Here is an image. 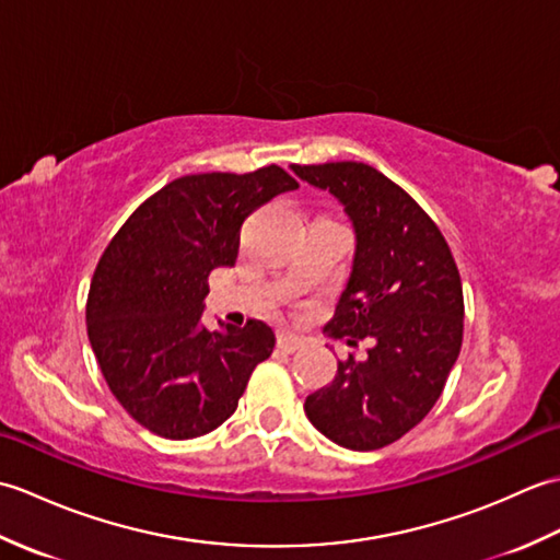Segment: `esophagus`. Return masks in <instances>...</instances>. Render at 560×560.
I'll list each match as a JSON object with an SVG mask.
<instances>
[{"instance_id": "esophagus-1", "label": "esophagus", "mask_w": 560, "mask_h": 560, "mask_svg": "<svg viewBox=\"0 0 560 560\" xmlns=\"http://www.w3.org/2000/svg\"><path fill=\"white\" fill-rule=\"evenodd\" d=\"M277 347L283 353H293V351H299L303 347V339L295 337V335H289V331H281V335L277 337Z\"/></svg>"}]
</instances>
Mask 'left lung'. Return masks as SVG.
I'll return each instance as SVG.
<instances>
[{
    "instance_id": "8db88e82",
    "label": "left lung",
    "mask_w": 560,
    "mask_h": 560,
    "mask_svg": "<svg viewBox=\"0 0 560 560\" xmlns=\"http://www.w3.org/2000/svg\"><path fill=\"white\" fill-rule=\"evenodd\" d=\"M301 180L329 189L355 231L347 289L327 329L349 347L371 337L305 399L319 433L349 450H380L409 433L443 395L462 349V279L433 219L373 165L339 161L291 165Z\"/></svg>"
}]
</instances>
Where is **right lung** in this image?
Returning a JSON list of instances; mask_svg holds the SVG:
<instances>
[{
	"instance_id": "right-lung-1",
	"label": "right lung",
	"mask_w": 560,
	"mask_h": 560,
	"mask_svg": "<svg viewBox=\"0 0 560 560\" xmlns=\"http://www.w3.org/2000/svg\"><path fill=\"white\" fill-rule=\"evenodd\" d=\"M295 187L279 165L177 177L105 247L86 301L89 341L115 399L151 433L187 440L219 428L271 355L269 325L209 331L201 313L209 273L235 265L243 221Z\"/></svg>"
}]
</instances>
